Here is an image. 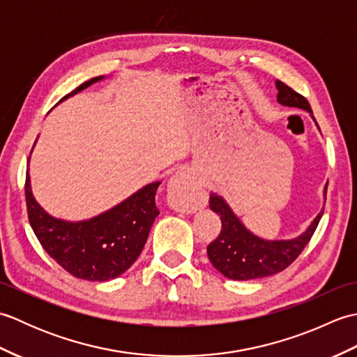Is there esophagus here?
Listing matches in <instances>:
<instances>
[{
	"label": "esophagus",
	"instance_id": "34e87169",
	"mask_svg": "<svg viewBox=\"0 0 357 357\" xmlns=\"http://www.w3.org/2000/svg\"><path fill=\"white\" fill-rule=\"evenodd\" d=\"M169 193L181 211H193L198 206V181L190 172H178L169 181Z\"/></svg>",
	"mask_w": 357,
	"mask_h": 357
}]
</instances>
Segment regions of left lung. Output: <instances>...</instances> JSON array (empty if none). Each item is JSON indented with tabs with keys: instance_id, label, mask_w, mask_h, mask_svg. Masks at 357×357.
<instances>
[{
	"instance_id": "8db88e82",
	"label": "left lung",
	"mask_w": 357,
	"mask_h": 357,
	"mask_svg": "<svg viewBox=\"0 0 357 357\" xmlns=\"http://www.w3.org/2000/svg\"><path fill=\"white\" fill-rule=\"evenodd\" d=\"M276 87L279 90L278 101L280 104L312 112L305 96L294 92L291 87L279 79L276 81ZM325 193H327V188H325ZM208 204L210 208L221 216L222 224L219 236L207 247L208 259L218 271L233 280L267 278L285 270L296 261V257L302 253V250L312 239L324 213L321 211L307 231L299 238L290 241H264L250 233L241 224L221 196L211 193Z\"/></svg>"
}]
</instances>
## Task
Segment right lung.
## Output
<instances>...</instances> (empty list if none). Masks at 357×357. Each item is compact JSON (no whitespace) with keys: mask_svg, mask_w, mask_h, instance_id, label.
Listing matches in <instances>:
<instances>
[{"mask_svg":"<svg viewBox=\"0 0 357 357\" xmlns=\"http://www.w3.org/2000/svg\"><path fill=\"white\" fill-rule=\"evenodd\" d=\"M102 77L82 82L66 95L73 96ZM161 183L149 184L116 207L82 222H66L49 216L38 206L30 190L29 174L24 192L29 222L47 255L72 276L102 282L123 275L141 255L159 210L155 195Z\"/></svg>","mask_w":357,"mask_h":357,"instance_id":"right-lung-1","label":"right lung"}]
</instances>
